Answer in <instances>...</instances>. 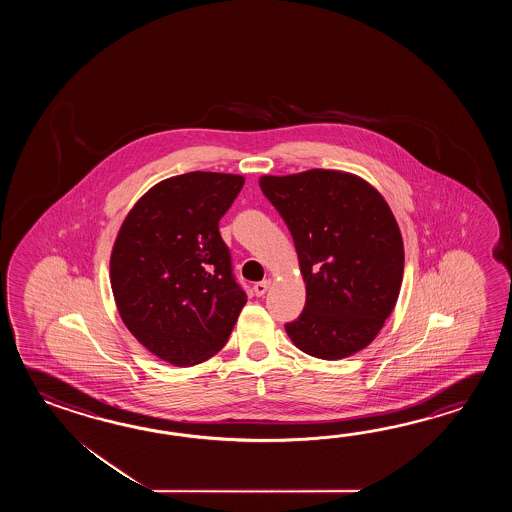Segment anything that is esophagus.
Here are the masks:
<instances>
[{
	"mask_svg": "<svg viewBox=\"0 0 512 512\" xmlns=\"http://www.w3.org/2000/svg\"><path fill=\"white\" fill-rule=\"evenodd\" d=\"M271 287V280H263V282H258L254 285V294L256 296H263V294L267 293V289Z\"/></svg>",
	"mask_w": 512,
	"mask_h": 512,
	"instance_id": "obj_1",
	"label": "esophagus"
}]
</instances>
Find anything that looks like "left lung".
Wrapping results in <instances>:
<instances>
[{
  "instance_id": "left-lung-1",
  "label": "left lung",
  "mask_w": 512,
  "mask_h": 512,
  "mask_svg": "<svg viewBox=\"0 0 512 512\" xmlns=\"http://www.w3.org/2000/svg\"><path fill=\"white\" fill-rule=\"evenodd\" d=\"M260 188L291 230L304 276V311L285 326L294 346L324 360L370 346L403 282V236L386 199L359 175L322 168L261 175Z\"/></svg>"
}]
</instances>
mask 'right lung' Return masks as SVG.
Wrapping results in <instances>:
<instances>
[{
    "label": "right lung",
    "mask_w": 512,
    "mask_h": 512,
    "mask_svg": "<svg viewBox=\"0 0 512 512\" xmlns=\"http://www.w3.org/2000/svg\"><path fill=\"white\" fill-rule=\"evenodd\" d=\"M243 175L190 172L152 186L120 225L109 280L124 326L179 368L214 357L247 294L232 276L218 223Z\"/></svg>",
    "instance_id": "add662e5"
}]
</instances>
